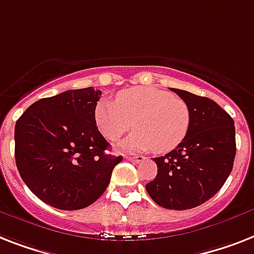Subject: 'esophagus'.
I'll return each mask as SVG.
<instances>
[{
    "label": "esophagus",
    "mask_w": 254,
    "mask_h": 254,
    "mask_svg": "<svg viewBox=\"0 0 254 254\" xmlns=\"http://www.w3.org/2000/svg\"><path fill=\"white\" fill-rule=\"evenodd\" d=\"M127 159L130 160V162H134V163H141V162H143L146 158L143 155H137V156H127Z\"/></svg>",
    "instance_id": "34e87169"
}]
</instances>
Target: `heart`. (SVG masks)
<instances>
[{"label": "heart", "mask_w": 254, "mask_h": 254, "mask_svg": "<svg viewBox=\"0 0 254 254\" xmlns=\"http://www.w3.org/2000/svg\"><path fill=\"white\" fill-rule=\"evenodd\" d=\"M190 109L187 103L155 87L127 88L119 92L116 102L102 100L95 108L99 130L109 141L137 129L121 143L127 151L154 148L166 154L180 145L190 127Z\"/></svg>", "instance_id": "heart-1"}]
</instances>
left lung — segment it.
Listing matches in <instances>:
<instances>
[{"mask_svg": "<svg viewBox=\"0 0 254 254\" xmlns=\"http://www.w3.org/2000/svg\"><path fill=\"white\" fill-rule=\"evenodd\" d=\"M190 109V127L175 150L154 158L155 179L146 184L152 201L170 210H188L209 201L230 176L236 154L232 117L205 96L171 88Z\"/></svg>", "mask_w": 254, "mask_h": 254, "instance_id": "obj_1", "label": "left lung"}]
</instances>
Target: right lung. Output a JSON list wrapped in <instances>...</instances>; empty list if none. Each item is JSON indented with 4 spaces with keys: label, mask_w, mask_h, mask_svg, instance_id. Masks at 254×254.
<instances>
[{
    "label": "right lung",
    "mask_w": 254,
    "mask_h": 254,
    "mask_svg": "<svg viewBox=\"0 0 254 254\" xmlns=\"http://www.w3.org/2000/svg\"><path fill=\"white\" fill-rule=\"evenodd\" d=\"M102 91L69 90L40 99L15 124L16 168L24 184L45 203L79 210L107 189L121 156L107 154L95 108Z\"/></svg>",
    "instance_id": "right-lung-1"
}]
</instances>
